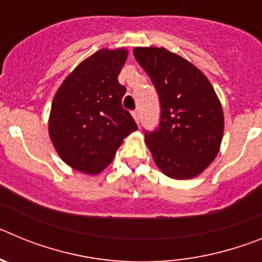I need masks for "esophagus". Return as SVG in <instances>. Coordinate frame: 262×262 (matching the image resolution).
I'll use <instances>...</instances> for the list:
<instances>
[{"mask_svg":"<svg viewBox=\"0 0 262 262\" xmlns=\"http://www.w3.org/2000/svg\"><path fill=\"white\" fill-rule=\"evenodd\" d=\"M133 117L135 118L136 123H139V122H140V110H139V108H136V110L133 111Z\"/></svg>","mask_w":262,"mask_h":262,"instance_id":"1","label":"esophagus"}]
</instances>
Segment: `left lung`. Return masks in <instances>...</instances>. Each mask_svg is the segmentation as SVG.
<instances>
[{"label": "left lung", "instance_id": "1", "mask_svg": "<svg viewBox=\"0 0 262 262\" xmlns=\"http://www.w3.org/2000/svg\"><path fill=\"white\" fill-rule=\"evenodd\" d=\"M134 56L159 96V126L144 129L155 163L174 180L195 177L216 157L223 138L215 90L200 69L165 48L138 47Z\"/></svg>", "mask_w": 262, "mask_h": 262}]
</instances>
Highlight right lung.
Masks as SVG:
<instances>
[{
    "instance_id": "obj_1",
    "label": "right lung",
    "mask_w": 262,
    "mask_h": 262,
    "mask_svg": "<svg viewBox=\"0 0 262 262\" xmlns=\"http://www.w3.org/2000/svg\"><path fill=\"white\" fill-rule=\"evenodd\" d=\"M126 59L123 48L98 51L72 72L53 98L51 140L60 157L78 172H101L123 139L138 129L122 106L126 88L118 82Z\"/></svg>"
}]
</instances>
